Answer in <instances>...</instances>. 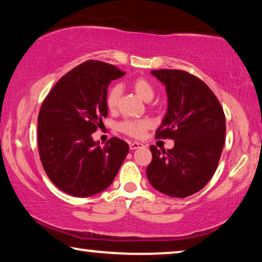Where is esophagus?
<instances>
[{
    "label": "esophagus",
    "mask_w": 262,
    "mask_h": 262,
    "mask_svg": "<svg viewBox=\"0 0 262 262\" xmlns=\"http://www.w3.org/2000/svg\"><path fill=\"white\" fill-rule=\"evenodd\" d=\"M142 146H143V144H142V143H139V142H131L130 143V149L131 150L139 149V148H142Z\"/></svg>",
    "instance_id": "obj_1"
}]
</instances>
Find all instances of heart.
I'll use <instances>...</instances> for the list:
<instances>
[{
	"label": "heart",
	"mask_w": 262,
	"mask_h": 262,
	"mask_svg": "<svg viewBox=\"0 0 262 262\" xmlns=\"http://www.w3.org/2000/svg\"><path fill=\"white\" fill-rule=\"evenodd\" d=\"M131 88L134 89V92L139 98L146 102L151 101L154 96H155V89H154L152 84L148 80H145V78H136V80L131 82ZM120 94L121 88L119 85H113V87L110 88L106 95V105L110 111H116L118 103H119ZM149 126L150 123L148 120H127L121 123L119 127L125 134L134 136V137H139Z\"/></svg>",
	"instance_id": "heart-1"
}]
</instances>
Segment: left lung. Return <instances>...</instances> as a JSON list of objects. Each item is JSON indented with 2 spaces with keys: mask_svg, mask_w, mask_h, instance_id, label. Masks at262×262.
<instances>
[{
  "mask_svg": "<svg viewBox=\"0 0 262 262\" xmlns=\"http://www.w3.org/2000/svg\"><path fill=\"white\" fill-rule=\"evenodd\" d=\"M166 85L167 112L156 136L171 138L174 146H150L152 160L146 177L157 191L173 198L194 194L212 178L225 139V116L212 91L182 70H152Z\"/></svg>",
  "mask_w": 262,
  "mask_h": 262,
  "instance_id": "8db88e82",
  "label": "left lung"
}]
</instances>
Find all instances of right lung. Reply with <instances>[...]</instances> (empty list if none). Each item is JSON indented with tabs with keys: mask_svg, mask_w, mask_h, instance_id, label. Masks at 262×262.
<instances>
[{
	"mask_svg": "<svg viewBox=\"0 0 262 262\" xmlns=\"http://www.w3.org/2000/svg\"><path fill=\"white\" fill-rule=\"evenodd\" d=\"M124 71L111 64L88 60L57 82L38 117L41 164L60 191L84 198L105 191L116 178L128 144L113 137L105 145L93 134L108 114L107 88Z\"/></svg>",
	"mask_w": 262,
	"mask_h": 262,
	"instance_id": "obj_1",
	"label": "right lung"
}]
</instances>
